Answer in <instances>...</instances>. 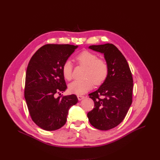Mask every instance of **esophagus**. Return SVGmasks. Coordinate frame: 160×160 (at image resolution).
<instances>
[{
	"instance_id": "esophagus-1",
	"label": "esophagus",
	"mask_w": 160,
	"mask_h": 160,
	"mask_svg": "<svg viewBox=\"0 0 160 160\" xmlns=\"http://www.w3.org/2000/svg\"><path fill=\"white\" fill-rule=\"evenodd\" d=\"M77 97H78V100H83V98H85V97H84V96H82V95H78Z\"/></svg>"
}]
</instances>
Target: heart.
<instances>
[{"label":"heart","mask_w":160,"mask_h":160,"mask_svg":"<svg viewBox=\"0 0 160 160\" xmlns=\"http://www.w3.org/2000/svg\"><path fill=\"white\" fill-rule=\"evenodd\" d=\"M77 63L84 67L82 77L83 78L76 80L69 85V91L76 95H83L90 90L93 86L102 84L108 78L109 67L107 62L98 59L97 54L84 50L78 54L75 58ZM62 72L66 80L72 78V65L69 60H67L62 65Z\"/></svg>","instance_id":"b5f03b06"}]
</instances>
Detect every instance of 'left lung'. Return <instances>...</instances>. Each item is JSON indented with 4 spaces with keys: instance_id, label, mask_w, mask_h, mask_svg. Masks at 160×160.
Here are the masks:
<instances>
[{
    "instance_id": "1",
    "label": "left lung",
    "mask_w": 160,
    "mask_h": 160,
    "mask_svg": "<svg viewBox=\"0 0 160 160\" xmlns=\"http://www.w3.org/2000/svg\"><path fill=\"white\" fill-rule=\"evenodd\" d=\"M89 48L104 54L109 73L100 87L89 94L95 106L88 117L95 128L108 130L124 120L132 104V74L126 58L114 45L106 43Z\"/></svg>"
}]
</instances>
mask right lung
Returning <instances> with one entry per match:
<instances>
[{
	"mask_svg": "<svg viewBox=\"0 0 160 160\" xmlns=\"http://www.w3.org/2000/svg\"><path fill=\"white\" fill-rule=\"evenodd\" d=\"M77 47L47 44L39 48L28 63L24 98L32 121L45 130L62 128L69 108L78 102L75 95L56 97L67 89L62 65Z\"/></svg>",
	"mask_w": 160,
	"mask_h": 160,
	"instance_id": "right-lung-1",
	"label": "right lung"
}]
</instances>
